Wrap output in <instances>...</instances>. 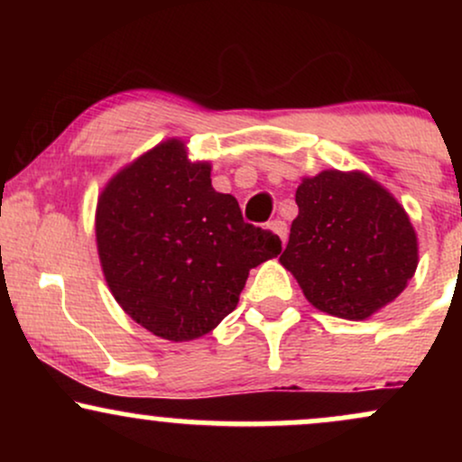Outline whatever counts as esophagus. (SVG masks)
Wrapping results in <instances>:
<instances>
[{"mask_svg": "<svg viewBox=\"0 0 462 462\" xmlns=\"http://www.w3.org/2000/svg\"><path fill=\"white\" fill-rule=\"evenodd\" d=\"M267 227H269V230L275 232V235L280 236V241L286 243V235H289V227H286V224H284L282 219H275V221H272V224H269Z\"/></svg>", "mask_w": 462, "mask_h": 462, "instance_id": "obj_1", "label": "esophagus"}]
</instances>
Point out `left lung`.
<instances>
[{"instance_id": "obj_1", "label": "left lung", "mask_w": 462, "mask_h": 462, "mask_svg": "<svg viewBox=\"0 0 462 462\" xmlns=\"http://www.w3.org/2000/svg\"><path fill=\"white\" fill-rule=\"evenodd\" d=\"M300 213L280 263L317 310L369 319L406 289L419 243L404 206L367 173L326 169L301 178Z\"/></svg>"}]
</instances>
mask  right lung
<instances>
[{
    "label": "right lung",
    "mask_w": 462,
    "mask_h": 462,
    "mask_svg": "<svg viewBox=\"0 0 462 462\" xmlns=\"http://www.w3.org/2000/svg\"><path fill=\"white\" fill-rule=\"evenodd\" d=\"M210 162L167 139L121 167L95 208L99 264L121 306L167 341L213 332L236 309L249 269L282 241L245 224L238 201L217 193Z\"/></svg>",
    "instance_id": "right-lung-1"
}]
</instances>
